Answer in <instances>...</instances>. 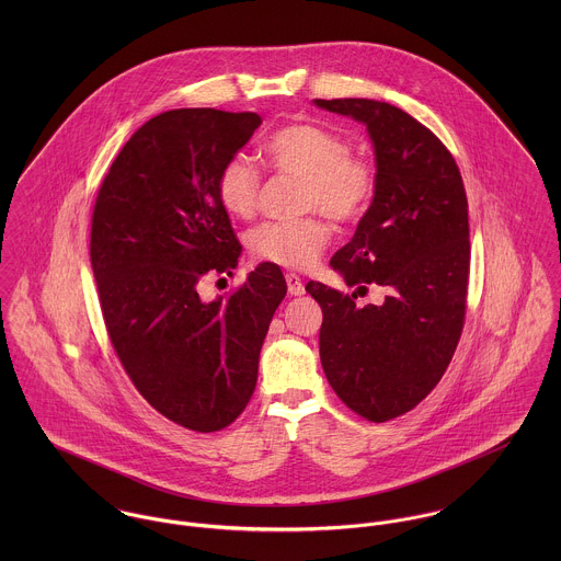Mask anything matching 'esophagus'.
Masks as SVG:
<instances>
[{"label": "esophagus", "mask_w": 561, "mask_h": 561, "mask_svg": "<svg viewBox=\"0 0 561 561\" xmlns=\"http://www.w3.org/2000/svg\"><path fill=\"white\" fill-rule=\"evenodd\" d=\"M285 280H287V291L291 296H305V283L300 280L298 274H287Z\"/></svg>", "instance_id": "1"}]
</instances>
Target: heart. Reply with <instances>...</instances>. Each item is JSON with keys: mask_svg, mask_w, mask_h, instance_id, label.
I'll list each match as a JSON object with an SVG mask.
<instances>
[{"mask_svg": "<svg viewBox=\"0 0 561 561\" xmlns=\"http://www.w3.org/2000/svg\"><path fill=\"white\" fill-rule=\"evenodd\" d=\"M265 158L285 174L302 179V209H320L339 222H352L365 214L376 192V172L369 161L347 156V142L313 123H294L274 131ZM222 207L236 218H250L259 198V170L236 156L220 168L216 181ZM330 229L320 218L296 222H265L250 231V252L267 263L307 270L328 245Z\"/></svg>", "mask_w": 561, "mask_h": 561, "instance_id": "obj_1", "label": "heart"}]
</instances>
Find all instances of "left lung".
Listing matches in <instances>:
<instances>
[{"mask_svg":"<svg viewBox=\"0 0 561 561\" xmlns=\"http://www.w3.org/2000/svg\"><path fill=\"white\" fill-rule=\"evenodd\" d=\"M365 125L376 192L354 238L330 259L345 285L376 283L387 296L358 309L311 280L323 313V374L345 405L382 423L412 410L443 378L467 309L469 205L445 145L400 107L374 99H316Z\"/></svg>","mask_w":561,"mask_h":561,"instance_id":"8db88e82","label":"left lung"}]
</instances>
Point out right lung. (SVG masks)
<instances>
[{
    "instance_id": "1",
    "label": "right lung",
    "mask_w": 561,
    "mask_h": 561,
    "mask_svg": "<svg viewBox=\"0 0 561 561\" xmlns=\"http://www.w3.org/2000/svg\"><path fill=\"white\" fill-rule=\"evenodd\" d=\"M259 125L254 112H163L123 147L92 214L90 263L112 345L142 398L194 432L240 416L287 294L280 267L259 263L231 298L198 296L203 276L238 267L216 181Z\"/></svg>"
}]
</instances>
